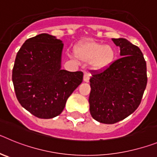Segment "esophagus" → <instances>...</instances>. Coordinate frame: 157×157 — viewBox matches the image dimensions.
Here are the masks:
<instances>
[{
	"mask_svg": "<svg viewBox=\"0 0 157 157\" xmlns=\"http://www.w3.org/2000/svg\"><path fill=\"white\" fill-rule=\"evenodd\" d=\"M90 77V73H88V72H85V73H84V75H83V81L89 82Z\"/></svg>",
	"mask_w": 157,
	"mask_h": 157,
	"instance_id": "1",
	"label": "esophagus"
}]
</instances>
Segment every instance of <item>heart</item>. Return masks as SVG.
Instances as JSON below:
<instances>
[{"label": "heart", "mask_w": 157, "mask_h": 157, "mask_svg": "<svg viewBox=\"0 0 157 157\" xmlns=\"http://www.w3.org/2000/svg\"><path fill=\"white\" fill-rule=\"evenodd\" d=\"M75 55L82 61H91L94 68L103 69L112 63L115 58V50L110 45L87 41L77 45Z\"/></svg>", "instance_id": "obj_1"}]
</instances>
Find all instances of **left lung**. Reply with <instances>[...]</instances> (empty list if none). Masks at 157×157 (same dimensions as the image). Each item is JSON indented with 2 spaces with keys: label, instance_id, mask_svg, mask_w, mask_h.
Here are the masks:
<instances>
[{
  "label": "left lung",
  "instance_id": "left-lung-1",
  "mask_svg": "<svg viewBox=\"0 0 157 157\" xmlns=\"http://www.w3.org/2000/svg\"><path fill=\"white\" fill-rule=\"evenodd\" d=\"M120 47V59L106 68L91 70L90 112L94 120L112 124L132 114L147 85L146 62L138 46L125 38H112Z\"/></svg>",
  "mask_w": 157,
  "mask_h": 157
}]
</instances>
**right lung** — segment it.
Masks as SVG:
<instances>
[{
	"label": "right lung",
	"instance_id": "1",
	"mask_svg": "<svg viewBox=\"0 0 157 157\" xmlns=\"http://www.w3.org/2000/svg\"><path fill=\"white\" fill-rule=\"evenodd\" d=\"M63 44L48 34L30 37L16 55L12 82L19 104L40 119L63 112L67 100L82 83V71L61 70Z\"/></svg>",
	"mask_w": 157,
	"mask_h": 157
}]
</instances>
